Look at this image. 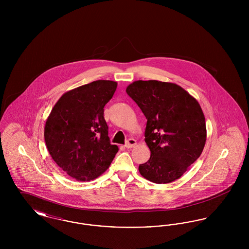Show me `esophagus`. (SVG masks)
Here are the masks:
<instances>
[{
    "instance_id": "34e87169",
    "label": "esophagus",
    "mask_w": 249,
    "mask_h": 249,
    "mask_svg": "<svg viewBox=\"0 0 249 249\" xmlns=\"http://www.w3.org/2000/svg\"><path fill=\"white\" fill-rule=\"evenodd\" d=\"M135 145H136V141L134 139H129L127 142L125 143V147L126 148H131V147H133Z\"/></svg>"
}]
</instances>
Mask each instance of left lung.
<instances>
[{
	"instance_id": "left-lung-1",
	"label": "left lung",
	"mask_w": 249,
	"mask_h": 249,
	"mask_svg": "<svg viewBox=\"0 0 249 249\" xmlns=\"http://www.w3.org/2000/svg\"><path fill=\"white\" fill-rule=\"evenodd\" d=\"M126 92L147 119L144 141L149 160L139 165L142 178L157 184L181 178L200 156L206 125L198 101L177 84L138 80Z\"/></svg>"
}]
</instances>
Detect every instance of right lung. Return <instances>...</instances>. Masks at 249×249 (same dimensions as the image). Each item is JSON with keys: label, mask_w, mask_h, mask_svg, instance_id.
Instances as JSON below:
<instances>
[{"label": "right lung", "mask_w": 249, "mask_h": 249, "mask_svg": "<svg viewBox=\"0 0 249 249\" xmlns=\"http://www.w3.org/2000/svg\"><path fill=\"white\" fill-rule=\"evenodd\" d=\"M118 83L97 80L65 92L45 125V141L53 160L77 181L103 175L119 151L111 144L104 107Z\"/></svg>", "instance_id": "add662e5"}]
</instances>
